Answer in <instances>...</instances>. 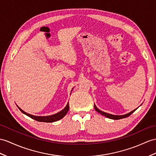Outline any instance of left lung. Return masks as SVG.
<instances>
[{"label": "left lung", "mask_w": 156, "mask_h": 156, "mask_svg": "<svg viewBox=\"0 0 156 156\" xmlns=\"http://www.w3.org/2000/svg\"><path fill=\"white\" fill-rule=\"evenodd\" d=\"M94 109H95V111H97L98 112H99L100 114H101L102 115H103V116H106V117H107V118H108V119H113V120H119V119H124V118H126V117L130 116V115H132V114L133 112H134L136 111V110H137V108H138V107L137 108L133 110V111H132L131 112H128V113H127V114H125V115H111V114L107 113V112H103V111H101L100 109H98V108L96 107L95 105H94Z\"/></svg>", "instance_id": "obj_1"}]
</instances>
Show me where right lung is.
Wrapping results in <instances>:
<instances>
[{"mask_svg":"<svg viewBox=\"0 0 156 156\" xmlns=\"http://www.w3.org/2000/svg\"><path fill=\"white\" fill-rule=\"evenodd\" d=\"M17 107H18L19 109H20V111L26 116L30 117L31 119L34 120L39 121V122H53L63 119V118L66 115V114L67 113L68 111H69V102H67V104L65 108H64L63 110H62L60 112L54 114V115H49V116H35L24 112L23 110H22L20 107H18V106H17Z\"/></svg>","mask_w":156,"mask_h":156,"instance_id":"right-lung-1","label":"right lung"}]
</instances>
